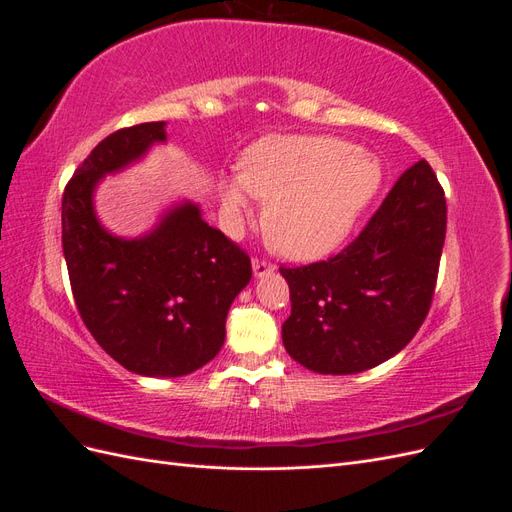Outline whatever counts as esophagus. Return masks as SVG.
Instances as JSON below:
<instances>
[{"label":"esophagus","instance_id":"esophagus-1","mask_svg":"<svg viewBox=\"0 0 512 512\" xmlns=\"http://www.w3.org/2000/svg\"><path fill=\"white\" fill-rule=\"evenodd\" d=\"M252 269H254V275L256 277H262V275H267V273H271L275 267L271 265V262H267V260H260V258H254L252 260Z\"/></svg>","mask_w":512,"mask_h":512}]
</instances>
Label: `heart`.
I'll list each match as a JSON object with an SVG mask.
<instances>
[{"label": "heart", "instance_id": "b5f03b06", "mask_svg": "<svg viewBox=\"0 0 512 512\" xmlns=\"http://www.w3.org/2000/svg\"><path fill=\"white\" fill-rule=\"evenodd\" d=\"M378 162L333 136H267L247 147L237 180L224 185L230 215L250 213L262 200V226L269 241L292 260H316L344 241L378 192Z\"/></svg>", "mask_w": 512, "mask_h": 512}]
</instances>
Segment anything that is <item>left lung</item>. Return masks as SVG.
<instances>
[{"instance_id":"1","label":"left lung","mask_w":512,"mask_h":512,"mask_svg":"<svg viewBox=\"0 0 512 512\" xmlns=\"http://www.w3.org/2000/svg\"><path fill=\"white\" fill-rule=\"evenodd\" d=\"M446 237L431 166H410L350 245L329 260L280 267L290 286L284 348L318 374H359L404 350L425 322Z\"/></svg>"}]
</instances>
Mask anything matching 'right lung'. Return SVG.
Segmentation results:
<instances>
[{"mask_svg": "<svg viewBox=\"0 0 512 512\" xmlns=\"http://www.w3.org/2000/svg\"><path fill=\"white\" fill-rule=\"evenodd\" d=\"M164 128L149 121L106 136L61 200V245L85 327L119 365L149 378H179L209 363L224 346L232 301L252 280L250 256L190 200L136 239L100 224L98 181L164 143Z\"/></svg>", "mask_w": 512, "mask_h": 512, "instance_id": "add662e5", "label": "right lung"}]
</instances>
